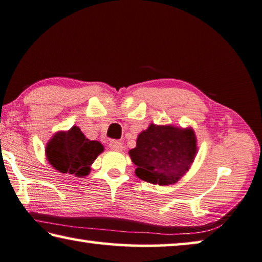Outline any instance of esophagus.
Listing matches in <instances>:
<instances>
[{
	"mask_svg": "<svg viewBox=\"0 0 262 262\" xmlns=\"http://www.w3.org/2000/svg\"><path fill=\"white\" fill-rule=\"evenodd\" d=\"M110 148L112 149V150H115V151H121L123 149V144L121 141H118V140H112L110 141L108 143Z\"/></svg>",
	"mask_w": 262,
	"mask_h": 262,
	"instance_id": "esophagus-1",
	"label": "esophagus"
}]
</instances>
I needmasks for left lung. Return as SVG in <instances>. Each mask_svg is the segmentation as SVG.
Returning a JSON list of instances; mask_svg holds the SVG:
<instances>
[{
    "label": "left lung",
    "instance_id": "left-lung-1",
    "mask_svg": "<svg viewBox=\"0 0 262 262\" xmlns=\"http://www.w3.org/2000/svg\"><path fill=\"white\" fill-rule=\"evenodd\" d=\"M197 152L192 128L150 124L129 150L136 176L151 184H173L188 171Z\"/></svg>",
    "mask_w": 262,
    "mask_h": 262
}]
</instances>
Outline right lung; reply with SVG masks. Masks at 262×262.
Instances as JSON below:
<instances>
[{
  "label": "right lung",
  "instance_id": "obj_1",
  "mask_svg": "<svg viewBox=\"0 0 262 262\" xmlns=\"http://www.w3.org/2000/svg\"><path fill=\"white\" fill-rule=\"evenodd\" d=\"M102 151V144L99 141L86 139L77 126L68 132L56 133L45 150L49 163L53 168L77 177L89 175L91 165Z\"/></svg>",
  "mask_w": 262,
  "mask_h": 262
}]
</instances>
